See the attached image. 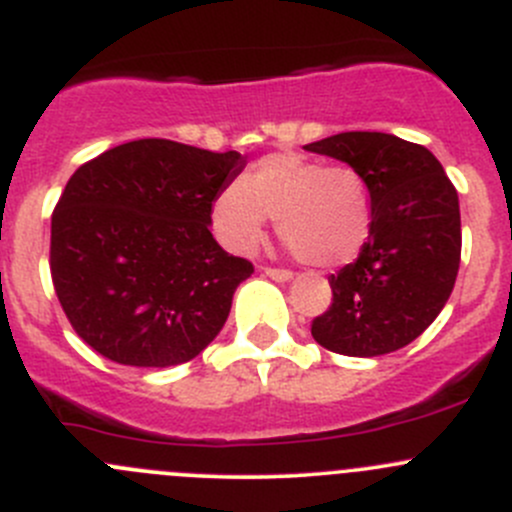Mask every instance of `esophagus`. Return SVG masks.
Listing matches in <instances>:
<instances>
[{
    "label": "esophagus",
    "mask_w": 512,
    "mask_h": 512,
    "mask_svg": "<svg viewBox=\"0 0 512 512\" xmlns=\"http://www.w3.org/2000/svg\"><path fill=\"white\" fill-rule=\"evenodd\" d=\"M265 275L275 282H289L294 277L289 270H277V267H265Z\"/></svg>",
    "instance_id": "obj_1"
}]
</instances>
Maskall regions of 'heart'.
I'll use <instances>...</instances> for the list:
<instances>
[{"label": "heart", "mask_w": 512, "mask_h": 512, "mask_svg": "<svg viewBox=\"0 0 512 512\" xmlns=\"http://www.w3.org/2000/svg\"><path fill=\"white\" fill-rule=\"evenodd\" d=\"M272 218L299 260L334 270L364 250L374 210L364 178L349 165L272 153L215 195L213 227L227 250L252 255Z\"/></svg>", "instance_id": "b5f03b06"}]
</instances>
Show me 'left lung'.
Instances as JSON below:
<instances>
[{
	"mask_svg": "<svg viewBox=\"0 0 512 512\" xmlns=\"http://www.w3.org/2000/svg\"><path fill=\"white\" fill-rule=\"evenodd\" d=\"M304 151L354 168L374 210L364 250L329 277L332 307L312 322L314 342L347 356L396 352L441 314L456 285V188L428 148L391 133H337Z\"/></svg>",
	"mask_w": 512,
	"mask_h": 512,
	"instance_id": "obj_1",
	"label": "left lung"
}]
</instances>
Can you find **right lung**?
Masks as SVG:
<instances>
[{
    "instance_id": "obj_1",
    "label": "right lung",
    "mask_w": 512,
    "mask_h": 512,
    "mask_svg": "<svg viewBox=\"0 0 512 512\" xmlns=\"http://www.w3.org/2000/svg\"><path fill=\"white\" fill-rule=\"evenodd\" d=\"M245 165L237 151L141 138L71 175L51 215V280L94 352L163 369L218 337L252 265L215 242L210 215Z\"/></svg>"
}]
</instances>
